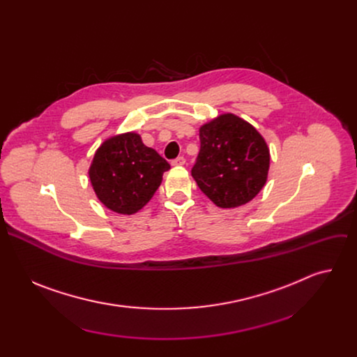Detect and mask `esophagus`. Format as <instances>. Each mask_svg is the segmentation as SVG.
<instances>
[{"instance_id":"34e87169","label":"esophagus","mask_w":357,"mask_h":357,"mask_svg":"<svg viewBox=\"0 0 357 357\" xmlns=\"http://www.w3.org/2000/svg\"><path fill=\"white\" fill-rule=\"evenodd\" d=\"M185 158L183 157H179V158H176V160H174L172 162H171V165L172 167H183L185 165Z\"/></svg>"}]
</instances>
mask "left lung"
Instances as JSON below:
<instances>
[{
  "instance_id": "left-lung-1",
  "label": "left lung",
  "mask_w": 357,
  "mask_h": 357,
  "mask_svg": "<svg viewBox=\"0 0 357 357\" xmlns=\"http://www.w3.org/2000/svg\"><path fill=\"white\" fill-rule=\"evenodd\" d=\"M199 138L192 176L216 206L238 208L259 195L268 176L270 149L256 128L226 113L203 124Z\"/></svg>"
}]
</instances>
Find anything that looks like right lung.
Returning <instances> with one entry per match:
<instances>
[{"label": "right lung", "instance_id": "right-lung-1", "mask_svg": "<svg viewBox=\"0 0 357 357\" xmlns=\"http://www.w3.org/2000/svg\"><path fill=\"white\" fill-rule=\"evenodd\" d=\"M171 165L139 134L113 135L101 144L89 168L96 196L120 215H134L154 196Z\"/></svg>", "mask_w": 357, "mask_h": 357}]
</instances>
